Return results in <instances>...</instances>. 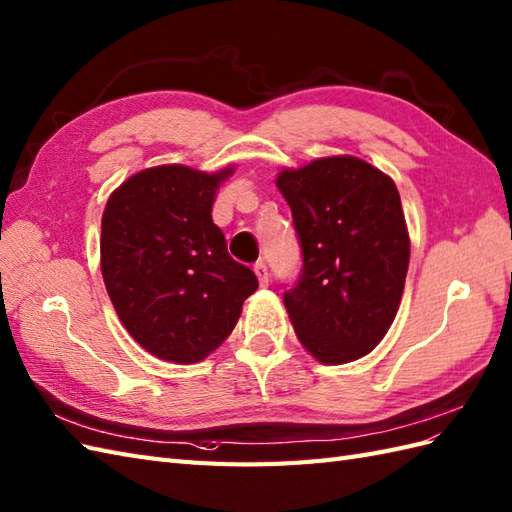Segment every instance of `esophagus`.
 <instances>
[{"mask_svg":"<svg viewBox=\"0 0 512 512\" xmlns=\"http://www.w3.org/2000/svg\"><path fill=\"white\" fill-rule=\"evenodd\" d=\"M253 270H255V275H257V279H259V283H261V285H268V268H266L264 261H257V264L253 266Z\"/></svg>","mask_w":512,"mask_h":512,"instance_id":"34e87169","label":"esophagus"}]
</instances>
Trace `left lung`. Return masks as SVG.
Returning a JSON list of instances; mask_svg holds the SVG:
<instances>
[{
	"label": "left lung",
	"instance_id": "obj_1",
	"mask_svg": "<svg viewBox=\"0 0 512 512\" xmlns=\"http://www.w3.org/2000/svg\"><path fill=\"white\" fill-rule=\"evenodd\" d=\"M303 268L283 292L303 347L325 364L371 353L397 316L410 237L392 178L358 157H325L283 170Z\"/></svg>",
	"mask_w": 512,
	"mask_h": 512
}]
</instances>
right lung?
<instances>
[{"label": "right lung", "instance_id": "1", "mask_svg": "<svg viewBox=\"0 0 512 512\" xmlns=\"http://www.w3.org/2000/svg\"><path fill=\"white\" fill-rule=\"evenodd\" d=\"M231 174L157 165L130 176L106 202V292L128 334L159 360H205L229 338L259 285L211 220L218 187Z\"/></svg>", "mask_w": 512, "mask_h": 512}]
</instances>
